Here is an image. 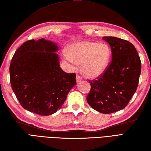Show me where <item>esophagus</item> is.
<instances>
[{"label":"esophagus","mask_w":151,"mask_h":151,"mask_svg":"<svg viewBox=\"0 0 151 151\" xmlns=\"http://www.w3.org/2000/svg\"><path fill=\"white\" fill-rule=\"evenodd\" d=\"M82 81V77L80 75H77V76H76V81L79 82V81Z\"/></svg>","instance_id":"1"}]
</instances>
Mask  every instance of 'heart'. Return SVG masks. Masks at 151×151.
I'll use <instances>...</instances> for the list:
<instances>
[{
  "mask_svg": "<svg viewBox=\"0 0 151 151\" xmlns=\"http://www.w3.org/2000/svg\"><path fill=\"white\" fill-rule=\"evenodd\" d=\"M62 56L72 69L82 65L83 74L94 78L101 76L106 69L111 50L106 44L84 41L70 45L67 52H63Z\"/></svg>",
  "mask_w": 151,
  "mask_h": 151,
  "instance_id": "obj_1",
  "label": "heart"
}]
</instances>
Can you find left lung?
<instances>
[{"label":"left lung","mask_w":151,"mask_h":151,"mask_svg":"<svg viewBox=\"0 0 151 151\" xmlns=\"http://www.w3.org/2000/svg\"><path fill=\"white\" fill-rule=\"evenodd\" d=\"M102 39L110 45L111 62L97 80L89 81L91 90L86 99L94 110L108 114L129 104L138 86L142 64L129 41L110 36Z\"/></svg>","instance_id":"1"}]
</instances>
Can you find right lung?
I'll list each match as a JSON object with an SVG mask.
<instances>
[{
	"mask_svg": "<svg viewBox=\"0 0 151 151\" xmlns=\"http://www.w3.org/2000/svg\"><path fill=\"white\" fill-rule=\"evenodd\" d=\"M58 47L44 38L28 40L15 51L10 66L13 91L22 107L40 115L60 109L76 82V74L60 67Z\"/></svg>",
	"mask_w": 151,
	"mask_h": 151,
	"instance_id": "right-lung-1",
	"label": "right lung"
}]
</instances>
